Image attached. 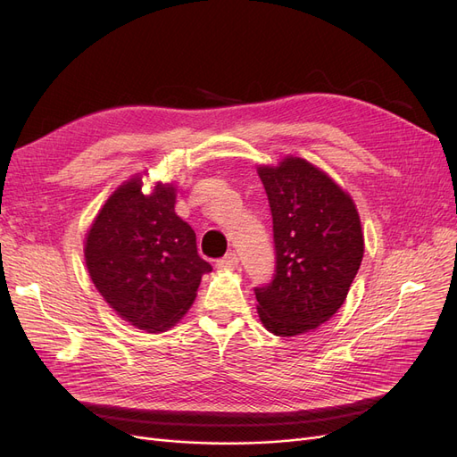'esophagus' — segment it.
<instances>
[{"mask_svg": "<svg viewBox=\"0 0 457 457\" xmlns=\"http://www.w3.org/2000/svg\"><path fill=\"white\" fill-rule=\"evenodd\" d=\"M217 269H220V270H237L238 269L237 253H227L223 259H219Z\"/></svg>", "mask_w": 457, "mask_h": 457, "instance_id": "34e87169", "label": "esophagus"}]
</instances>
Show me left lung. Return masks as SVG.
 <instances>
[{
  "mask_svg": "<svg viewBox=\"0 0 457 457\" xmlns=\"http://www.w3.org/2000/svg\"><path fill=\"white\" fill-rule=\"evenodd\" d=\"M272 213L276 274L255 287L270 334L292 337L328 322L347 299L364 257L361 215L349 192L311 162L259 165Z\"/></svg>",
  "mask_w": 457,
  "mask_h": 457,
  "instance_id": "1",
  "label": "left lung"
}]
</instances>
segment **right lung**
<instances>
[{
    "instance_id": "1",
    "label": "right lung",
    "mask_w": 457,
    "mask_h": 457,
    "mask_svg": "<svg viewBox=\"0 0 457 457\" xmlns=\"http://www.w3.org/2000/svg\"><path fill=\"white\" fill-rule=\"evenodd\" d=\"M177 188L143 192L141 173L121 183L93 219L84 255L96 292L131 326L156 334L175 326L196 299L212 265L196 234L175 213Z\"/></svg>"
}]
</instances>
